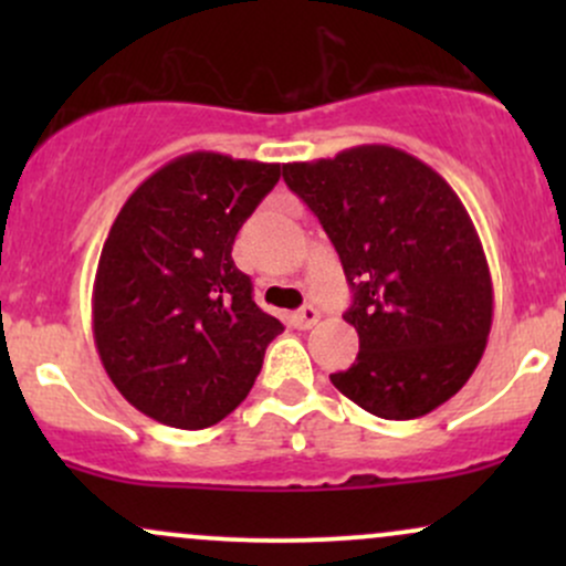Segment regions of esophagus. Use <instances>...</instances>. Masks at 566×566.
<instances>
[{
	"label": "esophagus",
	"instance_id": "esophagus-1",
	"mask_svg": "<svg viewBox=\"0 0 566 566\" xmlns=\"http://www.w3.org/2000/svg\"><path fill=\"white\" fill-rule=\"evenodd\" d=\"M290 322L295 324L297 329H311L316 322H319V311H316L314 305H303L301 311H295V314L290 316Z\"/></svg>",
	"mask_w": 566,
	"mask_h": 566
}]
</instances>
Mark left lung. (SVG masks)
I'll return each mask as SVG.
<instances>
[{
    "mask_svg": "<svg viewBox=\"0 0 566 566\" xmlns=\"http://www.w3.org/2000/svg\"><path fill=\"white\" fill-rule=\"evenodd\" d=\"M284 184L319 218L354 303L359 354L333 386L386 420H412L465 386L492 327V279L463 201L394 146L292 161Z\"/></svg>",
    "mask_w": 566,
    "mask_h": 566,
    "instance_id": "1",
    "label": "left lung"
}]
</instances>
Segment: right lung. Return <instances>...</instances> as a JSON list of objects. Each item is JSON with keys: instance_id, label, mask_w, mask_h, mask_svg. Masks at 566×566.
Wrapping results in <instances>:
<instances>
[{"instance_id": "right-lung-1", "label": "right lung", "mask_w": 566, "mask_h": 566, "mask_svg": "<svg viewBox=\"0 0 566 566\" xmlns=\"http://www.w3.org/2000/svg\"><path fill=\"white\" fill-rule=\"evenodd\" d=\"M282 165L193 151L135 188L93 287V335L119 394L159 423L199 431L250 394L282 322L252 301L233 239Z\"/></svg>"}]
</instances>
